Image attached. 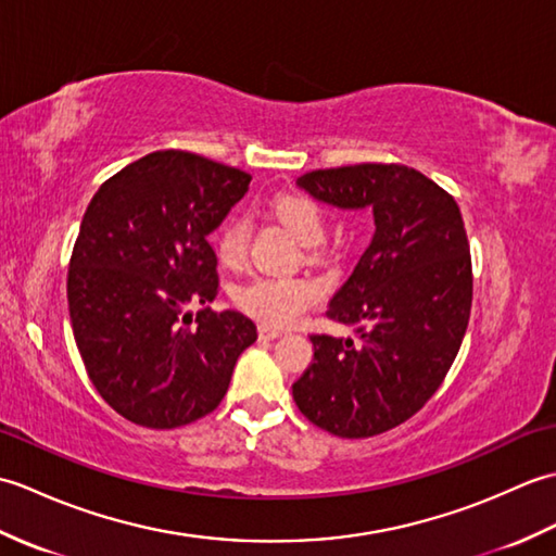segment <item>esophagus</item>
Returning a JSON list of instances; mask_svg holds the SVG:
<instances>
[{"instance_id":"obj_1","label":"esophagus","mask_w":556,"mask_h":556,"mask_svg":"<svg viewBox=\"0 0 556 556\" xmlns=\"http://www.w3.org/2000/svg\"><path fill=\"white\" fill-rule=\"evenodd\" d=\"M257 334H260V339H279L285 332H281V329H277V327L260 325V327H257Z\"/></svg>"}]
</instances>
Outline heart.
<instances>
[{"label":"heart","mask_w":556,"mask_h":556,"mask_svg":"<svg viewBox=\"0 0 556 556\" xmlns=\"http://www.w3.org/2000/svg\"><path fill=\"white\" fill-rule=\"evenodd\" d=\"M269 212L303 245H317L325 239V212L311 198L296 193L279 195L269 203ZM248 239H251V231H248L245 219H224L215 231L219 263L229 269H241L248 260ZM233 301L257 323L291 327L323 301V287L305 277H253L236 289Z\"/></svg>","instance_id":"heart-1"}]
</instances>
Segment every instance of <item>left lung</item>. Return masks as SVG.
Masks as SVG:
<instances>
[{
    "instance_id": "left-lung-1",
    "label": "left lung",
    "mask_w": 556,
    "mask_h": 556,
    "mask_svg": "<svg viewBox=\"0 0 556 556\" xmlns=\"http://www.w3.org/2000/svg\"><path fill=\"white\" fill-rule=\"evenodd\" d=\"M299 186L337 207H372L375 236L327 311L356 339L313 334L293 401L337 437L382 434L428 404L464 341L473 303L464 217L454 195L404 164L315 169Z\"/></svg>"
}]
</instances>
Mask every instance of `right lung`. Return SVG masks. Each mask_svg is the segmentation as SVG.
I'll return each instance as SVG.
<instances>
[{
    "label": "right lung",
    "instance_id": "add662e5",
    "mask_svg": "<svg viewBox=\"0 0 556 556\" xmlns=\"http://www.w3.org/2000/svg\"><path fill=\"white\" fill-rule=\"evenodd\" d=\"M248 184L195 152L157 150L92 195L68 263V315L90 382L126 420L172 430L207 416L257 339L241 313L188 311L217 296L207 233Z\"/></svg>",
    "mask_w": 556,
    "mask_h": 556
}]
</instances>
